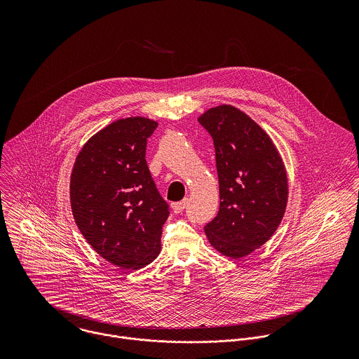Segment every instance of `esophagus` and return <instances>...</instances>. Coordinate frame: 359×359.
Wrapping results in <instances>:
<instances>
[{"label": "esophagus", "mask_w": 359, "mask_h": 359, "mask_svg": "<svg viewBox=\"0 0 359 359\" xmlns=\"http://www.w3.org/2000/svg\"><path fill=\"white\" fill-rule=\"evenodd\" d=\"M187 205H188V199L185 198L184 201H181V202H178V203H172V211H174L175 214H180V212L184 211V208L187 207Z\"/></svg>", "instance_id": "1"}]
</instances>
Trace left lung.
Returning a JSON list of instances; mask_svg holds the SVG:
<instances>
[{
  "label": "left lung",
  "mask_w": 359,
  "mask_h": 359,
  "mask_svg": "<svg viewBox=\"0 0 359 359\" xmlns=\"http://www.w3.org/2000/svg\"><path fill=\"white\" fill-rule=\"evenodd\" d=\"M214 141L219 210L205 226L210 245L224 256L242 258L278 229L287 205V174L269 135L231 104L198 118Z\"/></svg>",
  "instance_id": "1"
}]
</instances>
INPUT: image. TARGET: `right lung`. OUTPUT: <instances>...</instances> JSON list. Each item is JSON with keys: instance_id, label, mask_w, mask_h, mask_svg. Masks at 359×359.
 <instances>
[{"instance_id": "add662e5", "label": "right lung", "mask_w": 359, "mask_h": 359, "mask_svg": "<svg viewBox=\"0 0 359 359\" xmlns=\"http://www.w3.org/2000/svg\"><path fill=\"white\" fill-rule=\"evenodd\" d=\"M157 123L147 117L113 121L77 154L70 177L74 221L93 249L121 269H140L158 256L170 214L147 164Z\"/></svg>"}]
</instances>
